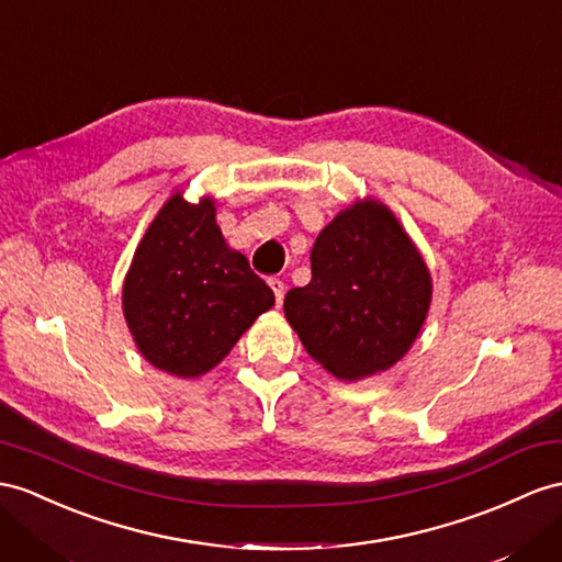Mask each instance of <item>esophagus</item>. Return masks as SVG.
<instances>
[{
	"instance_id": "1",
	"label": "esophagus",
	"mask_w": 562,
	"mask_h": 562,
	"mask_svg": "<svg viewBox=\"0 0 562 562\" xmlns=\"http://www.w3.org/2000/svg\"><path fill=\"white\" fill-rule=\"evenodd\" d=\"M268 284H270L272 294H276V304L280 306V304H282V299H284V290H286L284 282H282L280 278H270V280H268Z\"/></svg>"
}]
</instances>
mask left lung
I'll return each mask as SVG.
<instances>
[{
	"mask_svg": "<svg viewBox=\"0 0 562 562\" xmlns=\"http://www.w3.org/2000/svg\"><path fill=\"white\" fill-rule=\"evenodd\" d=\"M313 278L284 296L286 323L315 363L341 382L394 368L431 304L420 249L380 199H356L311 249Z\"/></svg>",
	"mask_w": 562,
	"mask_h": 562,
	"instance_id": "left-lung-1",
	"label": "left lung"
}]
</instances>
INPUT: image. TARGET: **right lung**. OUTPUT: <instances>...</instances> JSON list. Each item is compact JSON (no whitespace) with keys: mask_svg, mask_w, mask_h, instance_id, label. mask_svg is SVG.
Segmentation results:
<instances>
[{"mask_svg":"<svg viewBox=\"0 0 562 562\" xmlns=\"http://www.w3.org/2000/svg\"><path fill=\"white\" fill-rule=\"evenodd\" d=\"M276 294L225 241L215 199L178 190L154 215L123 280V315L144 361L196 380L233 351Z\"/></svg>","mask_w":562,"mask_h":562,"instance_id":"right-lung-1","label":"right lung"}]
</instances>
